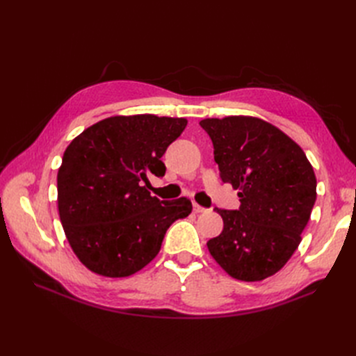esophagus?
<instances>
[{
  "mask_svg": "<svg viewBox=\"0 0 356 356\" xmlns=\"http://www.w3.org/2000/svg\"><path fill=\"white\" fill-rule=\"evenodd\" d=\"M193 211H195L196 213H202V212H207L208 209L207 208H203V207H200L199 203H196V202H193Z\"/></svg>",
  "mask_w": 356,
  "mask_h": 356,
  "instance_id": "34e87169",
  "label": "esophagus"
}]
</instances>
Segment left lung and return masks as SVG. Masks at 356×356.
Wrapping results in <instances>:
<instances>
[{
  "label": "left lung",
  "mask_w": 356,
  "mask_h": 356,
  "mask_svg": "<svg viewBox=\"0 0 356 356\" xmlns=\"http://www.w3.org/2000/svg\"><path fill=\"white\" fill-rule=\"evenodd\" d=\"M211 138L222 182L239 209L215 208L224 221L208 250L225 272L254 282L275 275L301 242L316 200V178L293 139L261 118L232 115L199 123Z\"/></svg>",
  "instance_id": "1"
}]
</instances>
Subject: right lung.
Returning a JSON list of instances; mask_svg holds the SVG:
<instances>
[{"instance_id": "right-lung-1", "label": "right lung", "mask_w": 356, "mask_h": 356, "mask_svg": "<svg viewBox=\"0 0 356 356\" xmlns=\"http://www.w3.org/2000/svg\"><path fill=\"white\" fill-rule=\"evenodd\" d=\"M186 118L115 115L86 129L67 147L58 172L63 232L89 270L124 277L159 254L172 222L188 217L187 197L160 200L145 188L165 175L166 148Z\"/></svg>"}]
</instances>
